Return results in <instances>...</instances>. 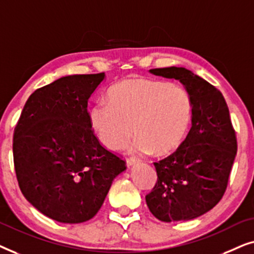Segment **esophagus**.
Instances as JSON below:
<instances>
[{"label": "esophagus", "instance_id": "obj_1", "mask_svg": "<svg viewBox=\"0 0 254 254\" xmlns=\"http://www.w3.org/2000/svg\"><path fill=\"white\" fill-rule=\"evenodd\" d=\"M138 159L136 157H133V156H128V157H126V164L127 166H131L134 164H136Z\"/></svg>", "mask_w": 254, "mask_h": 254}]
</instances>
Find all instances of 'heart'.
<instances>
[{"label":"heart","instance_id":"obj_1","mask_svg":"<svg viewBox=\"0 0 254 254\" xmlns=\"http://www.w3.org/2000/svg\"><path fill=\"white\" fill-rule=\"evenodd\" d=\"M192 99L182 85L148 78H129L110 89L106 100L90 111L97 138L111 150L130 143L134 152L165 154L178 147L192 119Z\"/></svg>","mask_w":254,"mask_h":254}]
</instances>
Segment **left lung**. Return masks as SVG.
Here are the masks:
<instances>
[{
    "label": "left lung",
    "mask_w": 254,
    "mask_h": 254,
    "mask_svg": "<svg viewBox=\"0 0 254 254\" xmlns=\"http://www.w3.org/2000/svg\"><path fill=\"white\" fill-rule=\"evenodd\" d=\"M179 79L192 99V127L171 155L155 162L157 182L145 195L155 217L187 221L214 208L223 197L237 152V137L220 90L183 67L150 69Z\"/></svg>",
    "instance_id": "8db88e82"
}]
</instances>
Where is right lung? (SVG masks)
Masks as SVG:
<instances>
[{
  "label": "right lung",
  "mask_w": 254,
  "mask_h": 254,
  "mask_svg": "<svg viewBox=\"0 0 254 254\" xmlns=\"http://www.w3.org/2000/svg\"><path fill=\"white\" fill-rule=\"evenodd\" d=\"M104 72L71 75L37 89L13 131V164L23 195L62 223L98 213L126 162L93 133L88 100Z\"/></svg>",
  "instance_id": "1"
}]
</instances>
